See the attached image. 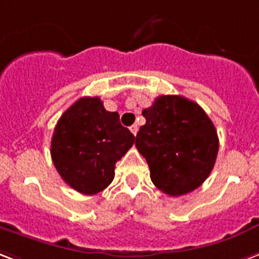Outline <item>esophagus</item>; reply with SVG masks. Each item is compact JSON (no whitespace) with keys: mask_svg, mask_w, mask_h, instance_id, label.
I'll list each match as a JSON object with an SVG mask.
<instances>
[{"mask_svg":"<svg viewBox=\"0 0 259 259\" xmlns=\"http://www.w3.org/2000/svg\"><path fill=\"white\" fill-rule=\"evenodd\" d=\"M130 132L133 133V135H137V132H139V126L137 124H133V126H130Z\"/></svg>","mask_w":259,"mask_h":259,"instance_id":"obj_1","label":"esophagus"}]
</instances>
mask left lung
I'll use <instances>...</instances> for the list:
<instances>
[{"instance_id": "8db88e82", "label": "left lung", "mask_w": 259, "mask_h": 259, "mask_svg": "<svg viewBox=\"0 0 259 259\" xmlns=\"http://www.w3.org/2000/svg\"><path fill=\"white\" fill-rule=\"evenodd\" d=\"M143 116L147 122L136 136V147L155 187L170 196L200 187L211 173L220 145L202 107L183 96H159Z\"/></svg>"}]
</instances>
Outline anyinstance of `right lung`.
Returning <instances> with one entry per match:
<instances>
[{
  "mask_svg": "<svg viewBox=\"0 0 259 259\" xmlns=\"http://www.w3.org/2000/svg\"><path fill=\"white\" fill-rule=\"evenodd\" d=\"M136 141L120 124L119 114L104 108L100 97H82L61 115L51 143V155L60 177L83 195L107 188L115 163Z\"/></svg>",
  "mask_w": 259,
  "mask_h": 259,
  "instance_id": "add662e5",
  "label": "right lung"
}]
</instances>
